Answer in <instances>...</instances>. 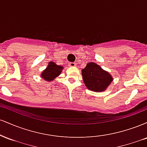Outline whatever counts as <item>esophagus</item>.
Listing matches in <instances>:
<instances>
[{"mask_svg": "<svg viewBox=\"0 0 147 147\" xmlns=\"http://www.w3.org/2000/svg\"><path fill=\"white\" fill-rule=\"evenodd\" d=\"M69 66H70V67H75L76 65V63H75V62H70V63H69Z\"/></svg>", "mask_w": 147, "mask_h": 147, "instance_id": "esophagus-1", "label": "esophagus"}]
</instances>
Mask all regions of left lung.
<instances>
[{"label":"left lung","mask_w":147,"mask_h":147,"mask_svg":"<svg viewBox=\"0 0 147 147\" xmlns=\"http://www.w3.org/2000/svg\"><path fill=\"white\" fill-rule=\"evenodd\" d=\"M82 74L87 88L95 92L104 91L113 80L111 74L93 62L87 63L82 70Z\"/></svg>","instance_id":"left-lung-1"}]
</instances>
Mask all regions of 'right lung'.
Returning a JSON list of instances; mask_svg holds the SVG:
<instances>
[{"label":"right lung","instance_id":"right-lung-1","mask_svg":"<svg viewBox=\"0 0 147 147\" xmlns=\"http://www.w3.org/2000/svg\"><path fill=\"white\" fill-rule=\"evenodd\" d=\"M63 68L62 65H58L55 62L50 61L48 67L42 72L41 77L45 81L51 82L60 75Z\"/></svg>","mask_w":147,"mask_h":147}]
</instances>
